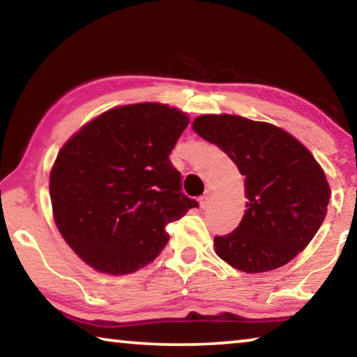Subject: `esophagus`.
Masks as SVG:
<instances>
[{
  "instance_id": "esophagus-1",
  "label": "esophagus",
  "mask_w": 357,
  "mask_h": 357,
  "mask_svg": "<svg viewBox=\"0 0 357 357\" xmlns=\"http://www.w3.org/2000/svg\"><path fill=\"white\" fill-rule=\"evenodd\" d=\"M211 197H213L211 192L206 190L205 194H203V195L200 197V206H202V208H206V206L209 205V202H211Z\"/></svg>"
}]
</instances>
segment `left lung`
<instances>
[{"label": "left lung", "mask_w": 357, "mask_h": 357, "mask_svg": "<svg viewBox=\"0 0 357 357\" xmlns=\"http://www.w3.org/2000/svg\"><path fill=\"white\" fill-rule=\"evenodd\" d=\"M192 128L246 178V211L231 234L214 236L218 256L246 273L291 262L319 230L331 199L313 154L282 128L240 116H200Z\"/></svg>", "instance_id": "8db88e82"}]
</instances>
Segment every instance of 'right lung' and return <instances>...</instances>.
I'll list each match as a JSON object with an SVG mask.
<instances>
[{"label":"right lung","instance_id":"1","mask_svg":"<svg viewBox=\"0 0 357 357\" xmlns=\"http://www.w3.org/2000/svg\"><path fill=\"white\" fill-rule=\"evenodd\" d=\"M189 123L162 103L119 106L66 141L50 172L54 220L90 267L128 275L169 240L167 224L199 206L181 192L169 154Z\"/></svg>","mask_w":357,"mask_h":357}]
</instances>
